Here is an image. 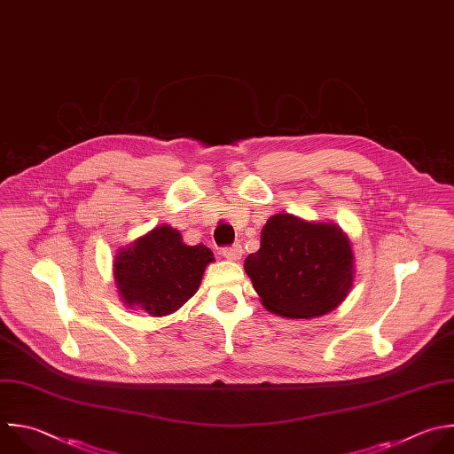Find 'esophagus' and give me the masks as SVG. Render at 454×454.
I'll return each instance as SVG.
<instances>
[{"mask_svg":"<svg viewBox=\"0 0 454 454\" xmlns=\"http://www.w3.org/2000/svg\"><path fill=\"white\" fill-rule=\"evenodd\" d=\"M223 256L226 260H240L242 256V246L240 244H233L230 247H223Z\"/></svg>","mask_w":454,"mask_h":454,"instance_id":"34e87169","label":"esophagus"}]
</instances>
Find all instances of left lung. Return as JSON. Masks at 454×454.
Returning a JSON list of instances; mask_svg holds the SVG:
<instances>
[{"mask_svg": "<svg viewBox=\"0 0 454 454\" xmlns=\"http://www.w3.org/2000/svg\"><path fill=\"white\" fill-rule=\"evenodd\" d=\"M353 262L349 239L337 224L276 214L263 226L260 249L246 258L244 269L269 312L312 319L346 299L355 278Z\"/></svg>", "mask_w": 454, "mask_h": 454, "instance_id": "left-lung-1", "label": "left lung"}]
</instances>
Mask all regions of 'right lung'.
I'll use <instances>...</instances> for the list:
<instances>
[{
  "label": "right lung",
  "instance_id": "obj_1",
  "mask_svg": "<svg viewBox=\"0 0 454 454\" xmlns=\"http://www.w3.org/2000/svg\"><path fill=\"white\" fill-rule=\"evenodd\" d=\"M210 262L214 254L207 246H187L169 224L157 226L115 254L119 297L153 317L169 316L198 292Z\"/></svg>",
  "mask_w": 454,
  "mask_h": 454
}]
</instances>
